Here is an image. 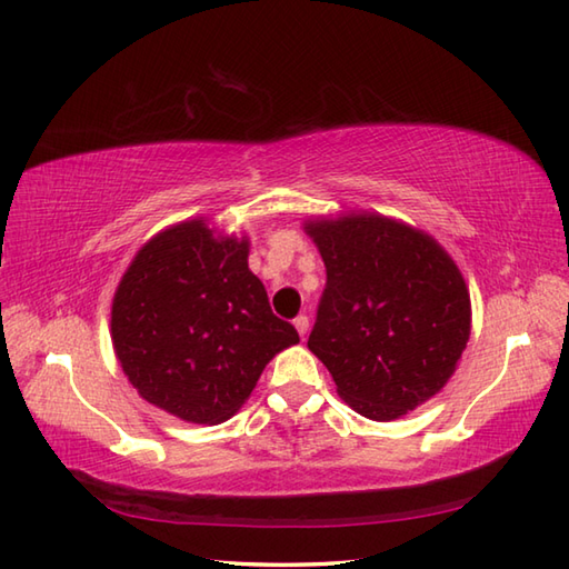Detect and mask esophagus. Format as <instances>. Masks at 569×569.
<instances>
[{"mask_svg":"<svg viewBox=\"0 0 569 569\" xmlns=\"http://www.w3.org/2000/svg\"><path fill=\"white\" fill-rule=\"evenodd\" d=\"M293 325H296V330H298V335H300V337H306V335H308V330H310V320H308L306 316H298V318L293 320Z\"/></svg>","mask_w":569,"mask_h":569,"instance_id":"esophagus-1","label":"esophagus"}]
</instances>
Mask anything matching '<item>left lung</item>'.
<instances>
[{"mask_svg": "<svg viewBox=\"0 0 569 569\" xmlns=\"http://www.w3.org/2000/svg\"><path fill=\"white\" fill-rule=\"evenodd\" d=\"M303 229L328 269L308 349L342 401L396 420L440 393L471 332L469 288L450 253L379 212L308 217Z\"/></svg>", "mask_w": 569, "mask_h": 569, "instance_id": "1", "label": "left lung"}]
</instances>
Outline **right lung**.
<instances>
[{
    "label": "right lung",
    "instance_id": "obj_1",
    "mask_svg": "<svg viewBox=\"0 0 569 569\" xmlns=\"http://www.w3.org/2000/svg\"><path fill=\"white\" fill-rule=\"evenodd\" d=\"M249 237L204 217L161 229L131 259L112 298V347L143 401L217 426L247 403L266 365L298 345L249 271Z\"/></svg>",
    "mask_w": 569,
    "mask_h": 569
}]
</instances>
